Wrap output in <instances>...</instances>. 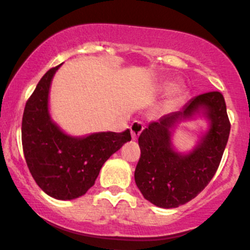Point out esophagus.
I'll return each instance as SVG.
<instances>
[{"label":"esophagus","instance_id":"34e87169","mask_svg":"<svg viewBox=\"0 0 250 250\" xmlns=\"http://www.w3.org/2000/svg\"><path fill=\"white\" fill-rule=\"evenodd\" d=\"M143 125L140 121H134L131 123L130 125V133H131V137H133V140H136L137 137H139V135L142 133L143 130Z\"/></svg>","mask_w":250,"mask_h":250}]
</instances>
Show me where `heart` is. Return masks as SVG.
<instances>
[{"label": "heart", "mask_w": 250, "mask_h": 250, "mask_svg": "<svg viewBox=\"0 0 250 250\" xmlns=\"http://www.w3.org/2000/svg\"><path fill=\"white\" fill-rule=\"evenodd\" d=\"M176 88H177V85L175 84V83H173V82H165V83H162L161 87H160V90H161L162 93H165V94H169V93H173V91ZM175 101H176V100H173V101L169 102L168 104H167V107L168 108L173 107V105L175 104Z\"/></svg>", "instance_id": "obj_1"}]
</instances>
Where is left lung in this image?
Returning <instances> with one entry per match:
<instances>
[{
  "label": "left lung",
  "mask_w": 250,
  "mask_h": 250,
  "mask_svg": "<svg viewBox=\"0 0 250 250\" xmlns=\"http://www.w3.org/2000/svg\"><path fill=\"white\" fill-rule=\"evenodd\" d=\"M203 117L208 129L190 151L180 152L172 137L177 125ZM230 133L226 102L219 91L195 96L180 111L167 114L143 129L135 182L143 197L160 208H176L196 197L213 176Z\"/></svg>",
  "instance_id": "8db88e82"
}]
</instances>
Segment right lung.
<instances>
[{
    "label": "right lung",
    "mask_w": 250,
    "mask_h": 250,
    "mask_svg": "<svg viewBox=\"0 0 250 250\" xmlns=\"http://www.w3.org/2000/svg\"><path fill=\"white\" fill-rule=\"evenodd\" d=\"M62 63L51 68L37 83L25 104L22 119V146L34 180L56 200L83 196L94 186L102 166L125 142L130 131H100L73 136L51 119L49 93L54 75Z\"/></svg>",
    "instance_id": "add662e5"
}]
</instances>
